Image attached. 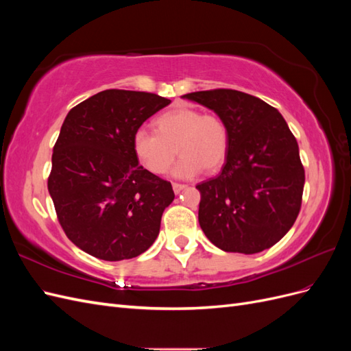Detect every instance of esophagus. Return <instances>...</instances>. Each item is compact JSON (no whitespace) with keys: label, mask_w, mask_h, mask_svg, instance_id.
I'll use <instances>...</instances> for the list:
<instances>
[{"label":"esophagus","mask_w":351,"mask_h":351,"mask_svg":"<svg viewBox=\"0 0 351 351\" xmlns=\"http://www.w3.org/2000/svg\"><path fill=\"white\" fill-rule=\"evenodd\" d=\"M186 187H187L186 184H180V183H174V184H173V190H174L176 195H178V193L182 192V190H184Z\"/></svg>","instance_id":"obj_1"}]
</instances>
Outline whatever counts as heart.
Segmentation results:
<instances>
[{
    "label": "heart",
    "instance_id": "obj_1",
    "mask_svg": "<svg viewBox=\"0 0 351 351\" xmlns=\"http://www.w3.org/2000/svg\"><path fill=\"white\" fill-rule=\"evenodd\" d=\"M156 133L139 129L133 136V151L152 174H164L174 158L182 155L173 169L177 178H192L214 171L226 161L228 130L219 117L193 108H176L159 115Z\"/></svg>",
    "mask_w": 351,
    "mask_h": 351
}]
</instances>
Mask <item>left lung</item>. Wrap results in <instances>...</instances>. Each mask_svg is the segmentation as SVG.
Segmentation results:
<instances>
[{"instance_id": "obj_1", "label": "left lung", "mask_w": 351, "mask_h": 351, "mask_svg": "<svg viewBox=\"0 0 351 351\" xmlns=\"http://www.w3.org/2000/svg\"><path fill=\"white\" fill-rule=\"evenodd\" d=\"M182 98L214 111L228 130L219 176L196 186L199 224L224 252L259 253L278 243L299 215L304 168L284 117L265 101L232 89Z\"/></svg>"}]
</instances>
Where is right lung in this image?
I'll list each match as a JSON object with an SVG mask.
<instances>
[{
	"instance_id": "1",
	"label": "right lung",
	"mask_w": 351,
	"mask_h": 351,
	"mask_svg": "<svg viewBox=\"0 0 351 351\" xmlns=\"http://www.w3.org/2000/svg\"><path fill=\"white\" fill-rule=\"evenodd\" d=\"M169 102L155 93L108 89L71 108L61 125L48 190L66 236L95 258H136L159 234L174 192L139 165L133 136Z\"/></svg>"
}]
</instances>
